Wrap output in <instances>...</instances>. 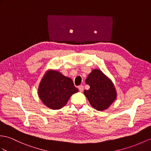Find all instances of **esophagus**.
<instances>
[{"label":"esophagus","mask_w":151,"mask_h":151,"mask_svg":"<svg viewBox=\"0 0 151 151\" xmlns=\"http://www.w3.org/2000/svg\"><path fill=\"white\" fill-rule=\"evenodd\" d=\"M78 88H79V90L80 91H81V92H82V91H83V90H84V86L83 85L79 86Z\"/></svg>","instance_id":"esophagus-1"}]
</instances>
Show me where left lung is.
<instances>
[{
    "label": "left lung",
    "mask_w": 151,
    "mask_h": 151,
    "mask_svg": "<svg viewBox=\"0 0 151 151\" xmlns=\"http://www.w3.org/2000/svg\"><path fill=\"white\" fill-rule=\"evenodd\" d=\"M86 83L89 90L84 94L93 108L98 111L107 109L116 99L117 93L111 80L99 69H93L88 76Z\"/></svg>",
    "instance_id": "left-lung-1"
}]
</instances>
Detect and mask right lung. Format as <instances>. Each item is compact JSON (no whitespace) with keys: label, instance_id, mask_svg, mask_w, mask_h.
<instances>
[{"label":"right lung","instance_id":"right-lung-1","mask_svg":"<svg viewBox=\"0 0 151 151\" xmlns=\"http://www.w3.org/2000/svg\"><path fill=\"white\" fill-rule=\"evenodd\" d=\"M78 91L70 78L56 70H49L40 83L38 94L47 107L55 110L63 108Z\"/></svg>","mask_w":151,"mask_h":151}]
</instances>
